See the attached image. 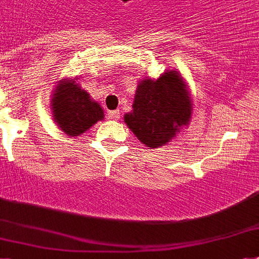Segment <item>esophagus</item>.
Returning <instances> with one entry per match:
<instances>
[{
    "mask_svg": "<svg viewBox=\"0 0 259 259\" xmlns=\"http://www.w3.org/2000/svg\"><path fill=\"white\" fill-rule=\"evenodd\" d=\"M108 119L110 120H119L120 119V112L119 111H111V112H108Z\"/></svg>",
    "mask_w": 259,
    "mask_h": 259,
    "instance_id": "obj_1",
    "label": "esophagus"
}]
</instances>
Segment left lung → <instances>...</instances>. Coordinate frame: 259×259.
Masks as SVG:
<instances>
[{
    "instance_id": "1",
    "label": "left lung",
    "mask_w": 259,
    "mask_h": 259,
    "mask_svg": "<svg viewBox=\"0 0 259 259\" xmlns=\"http://www.w3.org/2000/svg\"><path fill=\"white\" fill-rule=\"evenodd\" d=\"M193 111L189 87L177 70L157 79L145 76L136 87L132 111L124 115L127 127L145 147L160 148L188 127Z\"/></svg>"
}]
</instances>
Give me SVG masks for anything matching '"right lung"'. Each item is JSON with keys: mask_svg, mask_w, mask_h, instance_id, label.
<instances>
[{"mask_svg": "<svg viewBox=\"0 0 259 259\" xmlns=\"http://www.w3.org/2000/svg\"><path fill=\"white\" fill-rule=\"evenodd\" d=\"M50 108L54 123L68 138L84 134L104 119L102 106L80 87L76 78H63L58 82L51 96Z\"/></svg>", "mask_w": 259, "mask_h": 259, "instance_id": "add662e5", "label": "right lung"}]
</instances>
